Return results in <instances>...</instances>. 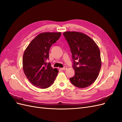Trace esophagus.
<instances>
[{
    "mask_svg": "<svg viewBox=\"0 0 122 122\" xmlns=\"http://www.w3.org/2000/svg\"><path fill=\"white\" fill-rule=\"evenodd\" d=\"M67 69V67H64V68H61V70H66Z\"/></svg>",
    "mask_w": 122,
    "mask_h": 122,
    "instance_id": "34e87169",
    "label": "esophagus"
}]
</instances>
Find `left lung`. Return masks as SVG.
Here are the masks:
<instances>
[{
	"mask_svg": "<svg viewBox=\"0 0 122 122\" xmlns=\"http://www.w3.org/2000/svg\"><path fill=\"white\" fill-rule=\"evenodd\" d=\"M69 44L73 60L75 75L70 78L75 86L86 87L93 84L101 67L100 52L98 45L90 36L82 32L63 33Z\"/></svg>",
	"mask_w": 122,
	"mask_h": 122,
	"instance_id": "8db88e82",
	"label": "left lung"
}]
</instances>
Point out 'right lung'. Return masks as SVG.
Wrapping results in <instances>:
<instances>
[{"label":"right lung","instance_id":"add662e5","mask_svg":"<svg viewBox=\"0 0 122 122\" xmlns=\"http://www.w3.org/2000/svg\"><path fill=\"white\" fill-rule=\"evenodd\" d=\"M61 32H42L29 43L23 55V69L33 86L40 88L50 86L57 76L58 70L51 67L49 59L51 46L56 42Z\"/></svg>","mask_w":122,"mask_h":122}]
</instances>
